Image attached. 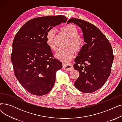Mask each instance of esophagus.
I'll list each match as a JSON object with an SVG mask.
<instances>
[{
    "label": "esophagus",
    "mask_w": 122,
    "mask_h": 122,
    "mask_svg": "<svg viewBox=\"0 0 122 122\" xmlns=\"http://www.w3.org/2000/svg\"><path fill=\"white\" fill-rule=\"evenodd\" d=\"M63 69L66 70V71H71L72 70H73V64H72L71 63L63 64Z\"/></svg>",
    "instance_id": "1"
}]
</instances>
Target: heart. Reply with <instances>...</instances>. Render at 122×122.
Returning a JSON list of instances; mask_svg holds the SVG:
<instances>
[{
    "label": "heart",
    "instance_id": "1",
    "mask_svg": "<svg viewBox=\"0 0 122 122\" xmlns=\"http://www.w3.org/2000/svg\"><path fill=\"white\" fill-rule=\"evenodd\" d=\"M61 33L70 38L67 44L68 48L59 49L55 53L57 59L63 62H67L74 56L75 51L79 52L84 46L83 38L79 36V30L75 25L69 24L60 29ZM46 43L49 48L52 50L56 49V31L52 29L49 30L46 35Z\"/></svg>",
    "mask_w": 122,
    "mask_h": 122
}]
</instances>
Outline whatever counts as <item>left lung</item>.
<instances>
[{"label": "left lung", "instance_id": "8db88e82", "mask_svg": "<svg viewBox=\"0 0 122 122\" xmlns=\"http://www.w3.org/2000/svg\"><path fill=\"white\" fill-rule=\"evenodd\" d=\"M81 29L85 42L75 59L74 68L80 73L75 82L79 91L92 93L98 90L109 76L114 59L111 45L100 30L92 24L76 18L70 19Z\"/></svg>", "mask_w": 122, "mask_h": 122}]
</instances>
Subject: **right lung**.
<instances>
[{
    "label": "right lung",
    "mask_w": 122,
    "mask_h": 122,
    "mask_svg": "<svg viewBox=\"0 0 122 122\" xmlns=\"http://www.w3.org/2000/svg\"><path fill=\"white\" fill-rule=\"evenodd\" d=\"M67 21L63 15L35 18L25 23L15 36L11 56L15 75L27 91L41 96L51 91L62 63L54 58L46 43L50 29Z\"/></svg>",
    "instance_id": "obj_1"
}]
</instances>
